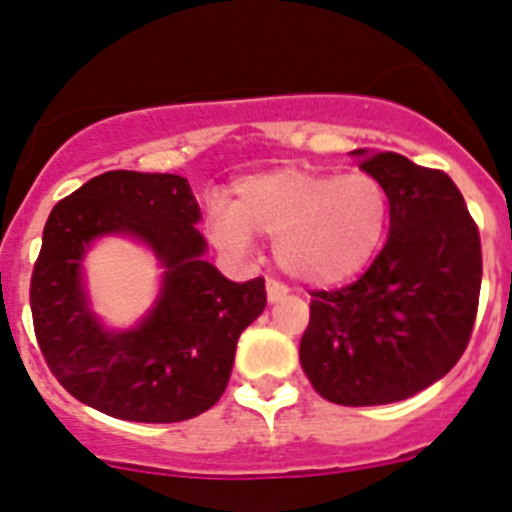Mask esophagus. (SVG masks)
<instances>
[{"mask_svg":"<svg viewBox=\"0 0 512 512\" xmlns=\"http://www.w3.org/2000/svg\"><path fill=\"white\" fill-rule=\"evenodd\" d=\"M289 289L284 287L282 282H277V279H266V297H269V302H279L287 297Z\"/></svg>","mask_w":512,"mask_h":512,"instance_id":"34e87169","label":"esophagus"}]
</instances>
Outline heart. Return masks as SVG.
I'll list each match as a JSON object with an SVG mask.
<instances>
[{
	"mask_svg": "<svg viewBox=\"0 0 512 512\" xmlns=\"http://www.w3.org/2000/svg\"><path fill=\"white\" fill-rule=\"evenodd\" d=\"M390 223V194L369 171L279 166L235 187L233 205L212 215L217 241L233 251L253 233L274 238V256L289 277L312 287L354 279L372 264Z\"/></svg>",
	"mask_w": 512,
	"mask_h": 512,
	"instance_id": "heart-1",
	"label": "heart"
}]
</instances>
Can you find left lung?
<instances>
[{
    "instance_id": "left-lung-1",
    "label": "left lung",
    "mask_w": 512,
    "mask_h": 512,
    "mask_svg": "<svg viewBox=\"0 0 512 512\" xmlns=\"http://www.w3.org/2000/svg\"><path fill=\"white\" fill-rule=\"evenodd\" d=\"M354 156L390 194V238L356 282L310 292L300 364L320 397L364 408L454 369L477 318L482 246L449 174L392 151Z\"/></svg>"
}]
</instances>
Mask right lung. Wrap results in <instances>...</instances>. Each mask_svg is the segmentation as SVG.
Instances as JSON below:
<instances>
[{
	"label": "right lung",
	"mask_w": 512,
	"mask_h": 512,
	"mask_svg": "<svg viewBox=\"0 0 512 512\" xmlns=\"http://www.w3.org/2000/svg\"><path fill=\"white\" fill-rule=\"evenodd\" d=\"M200 207L184 176L107 171L58 202L43 228L30 310L43 359L89 408L135 423H179L223 397L243 330L266 307L264 279L230 282L205 261ZM102 234H133L167 271L157 307L133 331H107L80 284Z\"/></svg>",
	"instance_id": "obj_1"
}]
</instances>
